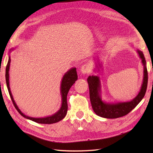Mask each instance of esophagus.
Masks as SVG:
<instances>
[{
	"label": "esophagus",
	"instance_id": "34e87169",
	"mask_svg": "<svg viewBox=\"0 0 153 153\" xmlns=\"http://www.w3.org/2000/svg\"><path fill=\"white\" fill-rule=\"evenodd\" d=\"M81 72H82V74H89L90 72V68L89 66H87L86 64L82 66V68H81Z\"/></svg>",
	"mask_w": 153,
	"mask_h": 153
}]
</instances>
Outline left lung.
Returning <instances> with one entry per match:
<instances>
[{
  "instance_id": "obj_1",
  "label": "left lung",
  "mask_w": 153,
  "mask_h": 153,
  "mask_svg": "<svg viewBox=\"0 0 153 153\" xmlns=\"http://www.w3.org/2000/svg\"><path fill=\"white\" fill-rule=\"evenodd\" d=\"M139 57L141 59L142 64L143 65V79L140 91L134 99L127 102H109L103 100L101 97V85L99 76H89L87 78V82L89 84L90 100L93 111L97 115L105 118H117L122 117L131 112L141 100L143 98L148 83V73L146 67V60L143 52L137 50ZM96 68L99 70L102 67V64L99 60L95 62Z\"/></svg>"
}]
</instances>
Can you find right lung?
Returning a JSON list of instances; mask_svg holds the SVG:
<instances>
[{"label":"right lung","instance_id":"right-lung-1","mask_svg":"<svg viewBox=\"0 0 153 153\" xmlns=\"http://www.w3.org/2000/svg\"><path fill=\"white\" fill-rule=\"evenodd\" d=\"M14 48H12L10 51L11 52L14 50ZM10 56H9L8 64L6 65V85H7V88L9 92V95L10 96V98L12 100V102L14 104L16 109L18 110V112L20 114L24 117L25 118H27L28 120H32L35 122H37L39 123H45V124H51V123H56L62 120L65 116H66L67 111H68V103H67V95L71 87L74 85V83L76 82V81L77 79V75L76 71V68H72L68 70L66 73H65L64 76L62 79L61 85H60V95L62 98V104L60 109L58 111L54 113V114L44 117V118H33V117L28 116L27 115L24 114L16 105L15 100L13 98L12 94L11 93L10 88V82H9V70H10Z\"/></svg>","mask_w":153,"mask_h":153}]
</instances>
